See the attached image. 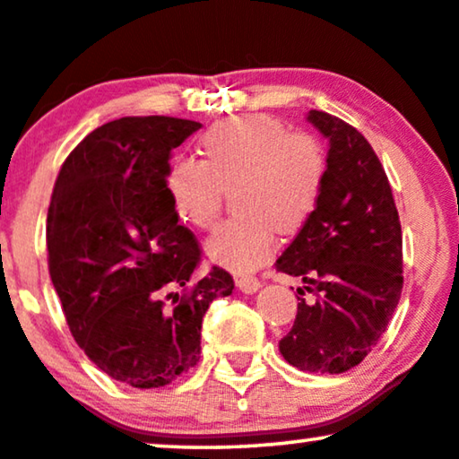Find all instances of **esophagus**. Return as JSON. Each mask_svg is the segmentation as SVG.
Masks as SVG:
<instances>
[{"label": "esophagus", "mask_w": 459, "mask_h": 459, "mask_svg": "<svg viewBox=\"0 0 459 459\" xmlns=\"http://www.w3.org/2000/svg\"><path fill=\"white\" fill-rule=\"evenodd\" d=\"M236 287L242 293H255L259 287H262V282H259V279H253V276H238L236 279Z\"/></svg>", "instance_id": "esophagus-1"}]
</instances>
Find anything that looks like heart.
I'll return each mask as SVG.
<instances>
[{
  "instance_id": "b5f03b06",
  "label": "heart",
  "mask_w": 459,
  "mask_h": 459,
  "mask_svg": "<svg viewBox=\"0 0 459 459\" xmlns=\"http://www.w3.org/2000/svg\"><path fill=\"white\" fill-rule=\"evenodd\" d=\"M204 160L177 155L166 189L177 212L197 230H212L225 191H236L240 217L208 240L214 264L247 274L268 262L276 234H296L324 191L327 155L316 135L290 132L279 118L240 115L214 123L202 135Z\"/></svg>"
}]
</instances>
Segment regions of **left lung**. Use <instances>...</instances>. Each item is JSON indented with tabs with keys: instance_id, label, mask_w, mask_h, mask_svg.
Segmentation results:
<instances>
[{
	"instance_id": "left-lung-1",
	"label": "left lung",
	"mask_w": 459,
	"mask_h": 459,
	"mask_svg": "<svg viewBox=\"0 0 459 459\" xmlns=\"http://www.w3.org/2000/svg\"><path fill=\"white\" fill-rule=\"evenodd\" d=\"M308 121L330 140L325 183L276 270L299 276L315 302L298 298L279 349L299 370L341 375L377 347L398 307L403 228L385 169L364 135L321 110H310Z\"/></svg>"
}]
</instances>
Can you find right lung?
Instances as JSON below:
<instances>
[{"label": "right lung", "instance_id": "right-lung-1", "mask_svg": "<svg viewBox=\"0 0 459 459\" xmlns=\"http://www.w3.org/2000/svg\"><path fill=\"white\" fill-rule=\"evenodd\" d=\"M202 126L123 117L74 149L47 217L48 273L74 341L100 370L138 389L169 385L200 361L202 319L234 279L197 276L202 248L166 189L169 152Z\"/></svg>", "mask_w": 459, "mask_h": 459}]
</instances>
